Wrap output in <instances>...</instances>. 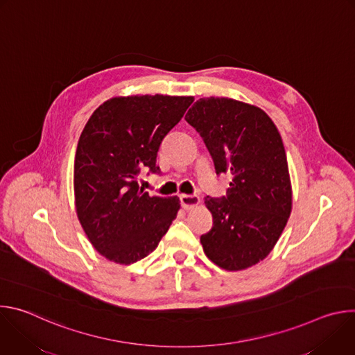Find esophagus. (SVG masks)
<instances>
[{
  "label": "esophagus",
  "instance_id": "1",
  "mask_svg": "<svg viewBox=\"0 0 355 355\" xmlns=\"http://www.w3.org/2000/svg\"><path fill=\"white\" fill-rule=\"evenodd\" d=\"M180 200H181V207L184 209H192L196 205H199V202H200L198 195H188V193H181Z\"/></svg>",
  "mask_w": 355,
  "mask_h": 355
}]
</instances>
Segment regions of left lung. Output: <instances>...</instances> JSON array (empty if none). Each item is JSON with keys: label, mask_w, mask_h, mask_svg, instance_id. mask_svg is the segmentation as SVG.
Masks as SVG:
<instances>
[{"label": "left lung", "mask_w": 355, "mask_h": 355, "mask_svg": "<svg viewBox=\"0 0 355 355\" xmlns=\"http://www.w3.org/2000/svg\"><path fill=\"white\" fill-rule=\"evenodd\" d=\"M185 121L204 139L216 174H232L223 198H205L214 226L200 236L207 257L227 271L264 260L292 211L281 135L259 107L232 98H200Z\"/></svg>", "instance_id": "obj_1"}]
</instances>
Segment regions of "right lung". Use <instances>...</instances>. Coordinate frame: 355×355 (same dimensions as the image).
<instances>
[{"mask_svg": "<svg viewBox=\"0 0 355 355\" xmlns=\"http://www.w3.org/2000/svg\"><path fill=\"white\" fill-rule=\"evenodd\" d=\"M193 96H115L99 105L81 132L74 159L78 220L110 261L133 264L156 250L180 209L177 196H150L141 171L160 174L157 151Z\"/></svg>", "mask_w": 355, "mask_h": 355, "instance_id": "1", "label": "right lung"}]
</instances>
